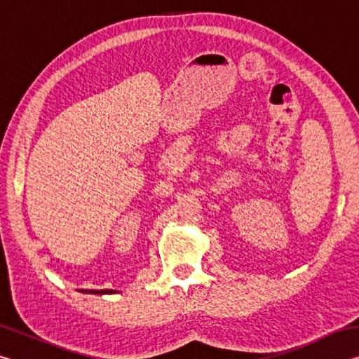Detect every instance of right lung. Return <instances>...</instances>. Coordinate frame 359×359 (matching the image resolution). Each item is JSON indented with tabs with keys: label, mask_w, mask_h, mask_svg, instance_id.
<instances>
[{
	"label": "right lung",
	"mask_w": 359,
	"mask_h": 359,
	"mask_svg": "<svg viewBox=\"0 0 359 359\" xmlns=\"http://www.w3.org/2000/svg\"><path fill=\"white\" fill-rule=\"evenodd\" d=\"M82 293H93V294H112L115 290H81Z\"/></svg>",
	"instance_id": "1"
}]
</instances>
